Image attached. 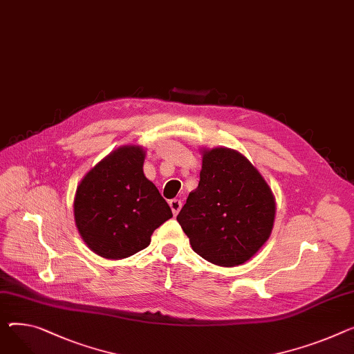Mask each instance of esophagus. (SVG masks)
Returning a JSON list of instances; mask_svg holds the SVG:
<instances>
[{"instance_id":"1","label":"esophagus","mask_w":354,"mask_h":354,"mask_svg":"<svg viewBox=\"0 0 354 354\" xmlns=\"http://www.w3.org/2000/svg\"><path fill=\"white\" fill-rule=\"evenodd\" d=\"M169 206L172 209V214L176 216L179 214V210L182 209V202L179 199H172L169 201Z\"/></svg>"}]
</instances>
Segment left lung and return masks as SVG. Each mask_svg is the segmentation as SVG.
<instances>
[{
    "mask_svg": "<svg viewBox=\"0 0 354 354\" xmlns=\"http://www.w3.org/2000/svg\"><path fill=\"white\" fill-rule=\"evenodd\" d=\"M201 180L176 216L192 249L225 268L253 257L266 241L276 216L270 186L241 152L202 148Z\"/></svg>",
    "mask_w": 354,
    "mask_h": 354,
    "instance_id": "obj_1",
    "label": "left lung"
}]
</instances>
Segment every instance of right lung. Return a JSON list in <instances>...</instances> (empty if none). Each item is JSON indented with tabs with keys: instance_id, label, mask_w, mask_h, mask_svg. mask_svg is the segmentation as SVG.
Wrapping results in <instances>:
<instances>
[{
	"instance_id": "1",
	"label": "right lung",
	"mask_w": 354,
	"mask_h": 354,
	"mask_svg": "<svg viewBox=\"0 0 354 354\" xmlns=\"http://www.w3.org/2000/svg\"><path fill=\"white\" fill-rule=\"evenodd\" d=\"M145 149H113L81 179L74 218L85 245L101 257L120 261L151 243L156 227L172 218L158 187L144 174Z\"/></svg>"
}]
</instances>
